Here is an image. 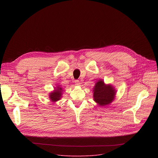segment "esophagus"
Wrapping results in <instances>:
<instances>
[{
    "label": "esophagus",
    "mask_w": 158,
    "mask_h": 158,
    "mask_svg": "<svg viewBox=\"0 0 158 158\" xmlns=\"http://www.w3.org/2000/svg\"><path fill=\"white\" fill-rule=\"evenodd\" d=\"M75 85H76V86H79V85H80V82H79V81H78V80H76L75 81Z\"/></svg>",
    "instance_id": "34e87169"
}]
</instances>
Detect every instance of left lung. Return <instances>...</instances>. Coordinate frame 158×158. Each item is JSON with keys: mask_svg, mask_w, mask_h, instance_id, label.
I'll use <instances>...</instances> for the list:
<instances>
[{"mask_svg": "<svg viewBox=\"0 0 158 158\" xmlns=\"http://www.w3.org/2000/svg\"><path fill=\"white\" fill-rule=\"evenodd\" d=\"M94 100L100 106H105L112 102L116 90L111 85H106L103 80H99L94 88Z\"/></svg>", "mask_w": 158, "mask_h": 158, "instance_id": "left-lung-1", "label": "left lung"}]
</instances>
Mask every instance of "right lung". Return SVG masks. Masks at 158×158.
<instances>
[{
    "label": "right lung",
    "instance_id": "right-lung-1",
    "mask_svg": "<svg viewBox=\"0 0 158 158\" xmlns=\"http://www.w3.org/2000/svg\"><path fill=\"white\" fill-rule=\"evenodd\" d=\"M62 91L63 89L61 87H60V86H57L53 92L49 94V98L51 99V101L54 102L60 101L62 96Z\"/></svg>",
    "mask_w": 158,
    "mask_h": 158
}]
</instances>
